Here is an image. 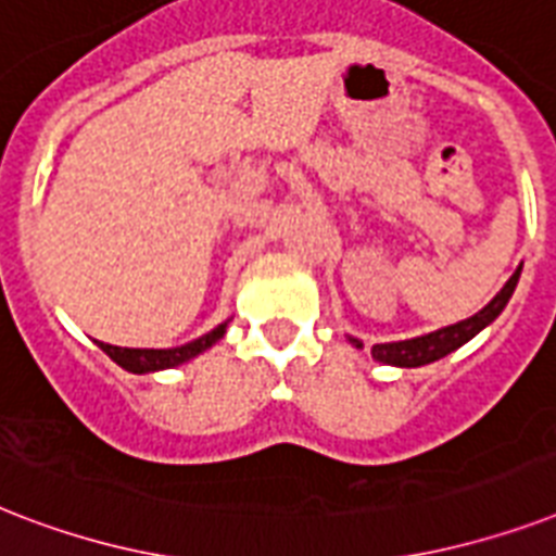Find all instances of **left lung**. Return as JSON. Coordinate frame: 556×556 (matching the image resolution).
<instances>
[{
	"mask_svg": "<svg viewBox=\"0 0 556 556\" xmlns=\"http://www.w3.org/2000/svg\"><path fill=\"white\" fill-rule=\"evenodd\" d=\"M519 270H522V265L514 270V277L505 282V288H502L500 294L493 296L491 303L484 305L479 314H473V317H467V320L456 323V326H447V329L432 331V334H424V338L397 340V343H378V346H371V357L380 361V364L406 366V369H413V366L432 364V361H439V357L456 352L458 346H465L467 340L476 338L484 326H491V323L500 317L502 308L508 305L510 294H514V288H517ZM352 343H355L357 349L364 346V343L355 338H352Z\"/></svg>",
	"mask_w": 556,
	"mask_h": 556,
	"instance_id": "1",
	"label": "left lung"
}]
</instances>
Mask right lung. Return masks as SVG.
Wrapping results in <instances>:
<instances>
[{
	"instance_id": "1",
	"label": "right lung",
	"mask_w": 556,
	"mask_h": 556,
	"mask_svg": "<svg viewBox=\"0 0 556 556\" xmlns=\"http://www.w3.org/2000/svg\"><path fill=\"white\" fill-rule=\"evenodd\" d=\"M227 323L216 326L207 334H201L199 340H192V343H185V346L178 349H121V346H109V343H100V349L106 352L117 366H124L126 371H159V369H169V366H178L190 361V357L201 355L204 349H210L216 340H222L225 334Z\"/></svg>"
}]
</instances>
